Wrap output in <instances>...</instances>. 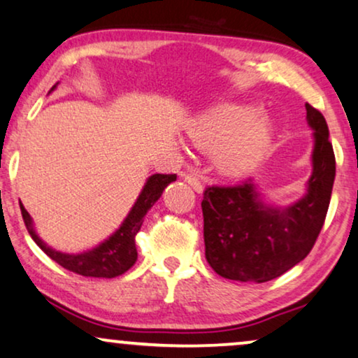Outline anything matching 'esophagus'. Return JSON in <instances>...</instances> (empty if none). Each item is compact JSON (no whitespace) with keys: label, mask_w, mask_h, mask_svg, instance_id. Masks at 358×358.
Instances as JSON below:
<instances>
[{"label":"esophagus","mask_w":358,"mask_h":358,"mask_svg":"<svg viewBox=\"0 0 358 358\" xmlns=\"http://www.w3.org/2000/svg\"><path fill=\"white\" fill-rule=\"evenodd\" d=\"M182 176L185 178V182H188L192 187L194 188V192L201 193L203 192V183L200 180V176L194 175V173H189V171H182Z\"/></svg>","instance_id":"esophagus-1"}]
</instances>
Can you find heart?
I'll return each mask as SVG.
<instances>
[{
  "mask_svg": "<svg viewBox=\"0 0 358 358\" xmlns=\"http://www.w3.org/2000/svg\"><path fill=\"white\" fill-rule=\"evenodd\" d=\"M187 134L198 148L216 150V165L228 175H243L261 160L271 142V125L256 106L228 103L189 122Z\"/></svg>",
  "mask_w": 358,
  "mask_h": 358,
  "instance_id": "obj_1",
  "label": "heart"
}]
</instances>
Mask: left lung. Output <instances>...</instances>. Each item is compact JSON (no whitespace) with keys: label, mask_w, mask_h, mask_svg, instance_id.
Masks as SVG:
<instances>
[{"label":"left lung","mask_w":358,"mask_h":358,"mask_svg":"<svg viewBox=\"0 0 358 358\" xmlns=\"http://www.w3.org/2000/svg\"><path fill=\"white\" fill-rule=\"evenodd\" d=\"M306 110L315 143L302 200L284 210L266 206L251 180L211 185L203 192L205 256L221 278L268 282L304 259L317 241L336 178V155L324 115L310 103Z\"/></svg>","instance_id":"obj_1"}]
</instances>
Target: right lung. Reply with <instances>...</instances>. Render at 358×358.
<instances>
[{"mask_svg": "<svg viewBox=\"0 0 358 358\" xmlns=\"http://www.w3.org/2000/svg\"><path fill=\"white\" fill-rule=\"evenodd\" d=\"M56 87V85H54ZM52 87V89H54ZM176 175H164L155 173L147 180L145 187L142 193L135 201L129 216H127L124 223L110 238L106 239L92 251L83 252V255H66V252H59L51 250L48 244L41 241L38 234H36L33 223H31L29 213L21 208L22 220H24L26 229L34 239V243L43 250L46 255L56 261L59 266L71 271V273L84 275V278H117V275L124 274L129 271L137 261V248H135V236L140 231V226L143 223L147 211L155 205V201L162 196L164 189L169 187L171 182H175Z\"/></svg>", "mask_w": 358, "mask_h": 358, "instance_id": "obj_1", "label": "right lung"}]
</instances>
